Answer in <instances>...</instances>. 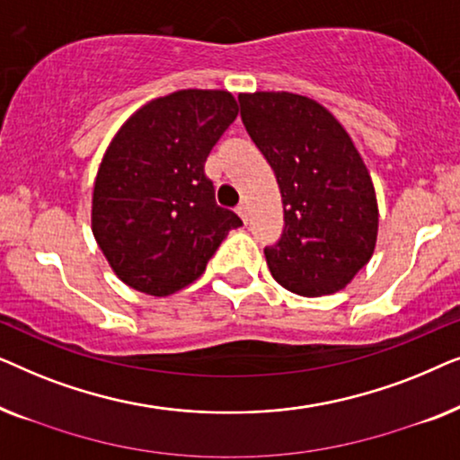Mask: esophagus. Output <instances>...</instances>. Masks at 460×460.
<instances>
[{"instance_id":"34e87169","label":"esophagus","mask_w":460,"mask_h":460,"mask_svg":"<svg viewBox=\"0 0 460 460\" xmlns=\"http://www.w3.org/2000/svg\"><path fill=\"white\" fill-rule=\"evenodd\" d=\"M236 213H238V216H241V219H243L244 224H249V207L247 205H244V203L238 205L236 207Z\"/></svg>"}]
</instances>
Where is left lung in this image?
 <instances>
[{"instance_id": "obj_1", "label": "left lung", "mask_w": 460, "mask_h": 460, "mask_svg": "<svg viewBox=\"0 0 460 460\" xmlns=\"http://www.w3.org/2000/svg\"><path fill=\"white\" fill-rule=\"evenodd\" d=\"M238 102L285 207L279 243L263 251L270 272L304 297L339 291L373 257L379 230L375 188L360 153L316 100L255 92L241 93Z\"/></svg>"}]
</instances>
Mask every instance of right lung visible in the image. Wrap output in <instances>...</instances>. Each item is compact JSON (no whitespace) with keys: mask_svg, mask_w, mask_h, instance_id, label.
<instances>
[{"mask_svg":"<svg viewBox=\"0 0 460 460\" xmlns=\"http://www.w3.org/2000/svg\"><path fill=\"white\" fill-rule=\"evenodd\" d=\"M236 115L230 92L180 90L144 104L112 137L93 184L92 232L128 287L155 297L180 291L243 226L205 175Z\"/></svg>","mask_w":460,"mask_h":460,"instance_id":"obj_1","label":"right lung"}]
</instances>
